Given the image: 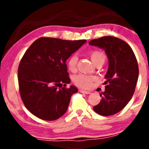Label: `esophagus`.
Instances as JSON below:
<instances>
[{"mask_svg": "<svg viewBox=\"0 0 149 149\" xmlns=\"http://www.w3.org/2000/svg\"><path fill=\"white\" fill-rule=\"evenodd\" d=\"M80 92L82 93H85V94H90V92L89 91H86V90H84V89H80Z\"/></svg>", "mask_w": 149, "mask_h": 149, "instance_id": "esophagus-1", "label": "esophagus"}]
</instances>
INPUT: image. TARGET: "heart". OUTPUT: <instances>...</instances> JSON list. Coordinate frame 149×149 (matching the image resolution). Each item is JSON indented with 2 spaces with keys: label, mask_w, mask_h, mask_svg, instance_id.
<instances>
[{
  "label": "heart",
  "mask_w": 149,
  "mask_h": 149,
  "mask_svg": "<svg viewBox=\"0 0 149 149\" xmlns=\"http://www.w3.org/2000/svg\"><path fill=\"white\" fill-rule=\"evenodd\" d=\"M89 54L94 64H96L99 61L104 62L105 59H106L104 53L103 51H99V50H93V51H89ZM77 61H78V58H77V56L76 54H72V56H69V58L68 59V61H67V65H68V69L71 72H76ZM95 81V77L93 75L84 74H79L74 77V84L79 87L84 88V89L90 88Z\"/></svg>",
  "instance_id": "b5f03b06"
}]
</instances>
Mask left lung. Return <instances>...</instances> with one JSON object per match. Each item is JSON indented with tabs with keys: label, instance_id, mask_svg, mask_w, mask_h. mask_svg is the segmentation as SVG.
Listing matches in <instances>:
<instances>
[{
	"label": "left lung",
	"instance_id": "obj_1",
	"mask_svg": "<svg viewBox=\"0 0 149 149\" xmlns=\"http://www.w3.org/2000/svg\"><path fill=\"white\" fill-rule=\"evenodd\" d=\"M89 44L104 50L109 60L105 90L93 110L101 116L114 115L127 104L135 91L139 77L136 56L127 43L114 36L93 39Z\"/></svg>",
	"mask_w": 149,
	"mask_h": 149
}]
</instances>
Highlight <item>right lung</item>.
<instances>
[{
  "label": "right lung",
  "mask_w": 149,
  "mask_h": 149,
  "mask_svg": "<svg viewBox=\"0 0 149 149\" xmlns=\"http://www.w3.org/2000/svg\"><path fill=\"white\" fill-rule=\"evenodd\" d=\"M86 42L41 37L26 51L18 65V86L24 104L35 116L53 121L66 112L77 89L65 87L71 82L65 62Z\"/></svg>",
  "instance_id": "1"
}]
</instances>
